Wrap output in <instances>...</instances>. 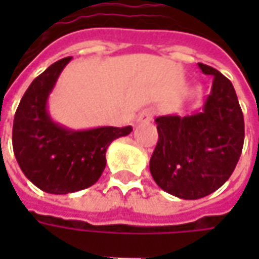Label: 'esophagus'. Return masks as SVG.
Returning <instances> with one entry per match:
<instances>
[{
    "mask_svg": "<svg viewBox=\"0 0 259 259\" xmlns=\"http://www.w3.org/2000/svg\"><path fill=\"white\" fill-rule=\"evenodd\" d=\"M154 118V111L152 109H144L139 113L137 116V123H150Z\"/></svg>",
    "mask_w": 259,
    "mask_h": 259,
    "instance_id": "esophagus-1",
    "label": "esophagus"
}]
</instances>
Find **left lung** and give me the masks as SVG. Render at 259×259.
Here are the masks:
<instances>
[{
    "mask_svg": "<svg viewBox=\"0 0 259 259\" xmlns=\"http://www.w3.org/2000/svg\"><path fill=\"white\" fill-rule=\"evenodd\" d=\"M198 68L213 77L209 96L193 112L155 119L158 143L150 159L155 183L182 200L218 190L233 174L244 143V118L233 84L217 69Z\"/></svg>",
    "mask_w": 259,
    "mask_h": 259,
    "instance_id": "8db88e82",
    "label": "left lung"
}]
</instances>
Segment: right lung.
<instances>
[{
	"label": "right lung",
	"mask_w": 259,
	"mask_h": 259,
	"mask_svg": "<svg viewBox=\"0 0 259 259\" xmlns=\"http://www.w3.org/2000/svg\"><path fill=\"white\" fill-rule=\"evenodd\" d=\"M70 59H59L31 81L14 119L16 161L26 178L50 194H68L94 185L105 169L109 144L133 130L132 126L74 130L51 118L48 98Z\"/></svg>",
	"instance_id": "1"
}]
</instances>
